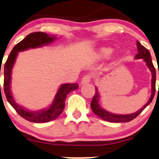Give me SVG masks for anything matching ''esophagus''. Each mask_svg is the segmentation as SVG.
Instances as JSON below:
<instances>
[{
    "instance_id": "esophagus-1",
    "label": "esophagus",
    "mask_w": 159,
    "mask_h": 159,
    "mask_svg": "<svg viewBox=\"0 0 159 159\" xmlns=\"http://www.w3.org/2000/svg\"><path fill=\"white\" fill-rule=\"evenodd\" d=\"M91 76L90 75H84V76L82 78V79H81V84H88V83H89L90 81H91Z\"/></svg>"
}]
</instances>
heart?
Here are the masks:
<instances>
[{"mask_svg":"<svg viewBox=\"0 0 159 159\" xmlns=\"http://www.w3.org/2000/svg\"><path fill=\"white\" fill-rule=\"evenodd\" d=\"M111 51L112 50L109 48H103L101 50V54L104 56V57H107V56H108L111 53Z\"/></svg>","mask_w":159,"mask_h":159,"instance_id":"b5f03b06","label":"heart"}]
</instances>
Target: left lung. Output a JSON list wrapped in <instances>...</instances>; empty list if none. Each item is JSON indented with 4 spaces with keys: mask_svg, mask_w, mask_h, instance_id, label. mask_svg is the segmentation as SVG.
<instances>
[{
    "mask_svg": "<svg viewBox=\"0 0 159 159\" xmlns=\"http://www.w3.org/2000/svg\"><path fill=\"white\" fill-rule=\"evenodd\" d=\"M137 47H138V54L135 55L136 59H140L142 58L146 63V65L148 67L149 70H151L152 75V95H151L150 99L148 102L144 105L143 108H141L135 113L130 114V115H115V114L110 113V112L107 111L103 108H102L99 105L98 100H99V94L97 88H95V93L93 97L92 101L91 102V108L92 111L100 117L102 119L105 120V121H110V122H115V123H119V122H129V121H131L139 115H140L141 112L147 106L152 102L154 98V96L155 94V81H156V73H155V68L154 67L153 63H152V57H151L150 52L146 48L144 47L139 41H137ZM158 75H159V70H158ZM159 90V86H158Z\"/></svg>",
    "mask_w": 159,
    "mask_h": 159,
    "instance_id": "1",
    "label": "left lung"
}]
</instances>
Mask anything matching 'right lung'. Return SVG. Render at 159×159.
Segmentation results:
<instances>
[{
    "instance_id": "right-lung-1",
    "label": "right lung",
    "mask_w": 159,
    "mask_h": 159,
    "mask_svg": "<svg viewBox=\"0 0 159 159\" xmlns=\"http://www.w3.org/2000/svg\"><path fill=\"white\" fill-rule=\"evenodd\" d=\"M54 39H55V37L47 34L44 32H34V33L29 34L27 35L26 38H24L21 41L14 46L7 57V60L3 69V74L4 77V91L7 102L22 118L31 122L44 123L56 119L62 113L65 108L67 95L70 91L76 90L78 88V84L76 83L62 84L57 91L55 98L53 101V103L51 104L50 108L45 110L38 111H28L22 108L21 106L17 105L13 98L11 92V70H12V68L19 51H25L28 48L41 47L44 44L52 42Z\"/></svg>"
}]
</instances>
